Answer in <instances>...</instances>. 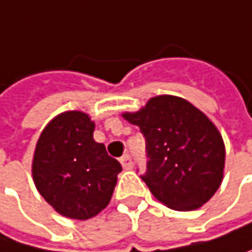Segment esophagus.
I'll list each match as a JSON object with an SVG mask.
<instances>
[{
	"mask_svg": "<svg viewBox=\"0 0 252 252\" xmlns=\"http://www.w3.org/2000/svg\"><path fill=\"white\" fill-rule=\"evenodd\" d=\"M119 161H121V164H122V167H124L125 170L133 169V159H131L130 155H124V157H121Z\"/></svg>",
	"mask_w": 252,
	"mask_h": 252,
	"instance_id": "1",
	"label": "esophagus"
}]
</instances>
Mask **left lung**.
Listing matches in <instances>:
<instances>
[{
    "mask_svg": "<svg viewBox=\"0 0 252 252\" xmlns=\"http://www.w3.org/2000/svg\"><path fill=\"white\" fill-rule=\"evenodd\" d=\"M122 116L145 136L149 161L142 179L158 202L175 211H194L217 192L225 146L202 110L181 97L157 95Z\"/></svg>",
    "mask_w": 252,
    "mask_h": 252,
    "instance_id": "1",
    "label": "left lung"
}]
</instances>
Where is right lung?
<instances>
[{
    "mask_svg": "<svg viewBox=\"0 0 252 252\" xmlns=\"http://www.w3.org/2000/svg\"><path fill=\"white\" fill-rule=\"evenodd\" d=\"M95 124L80 110L63 112L43 128L32 179L43 199L65 218L89 220L110 202L121 164L94 140Z\"/></svg>",
    "mask_w": 252,
    "mask_h": 252,
    "instance_id": "add662e5",
    "label": "right lung"
}]
</instances>
